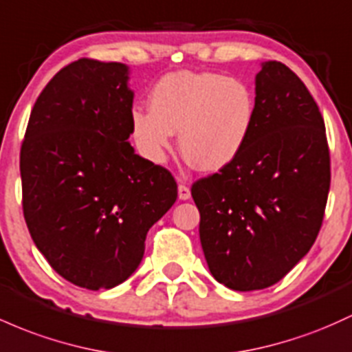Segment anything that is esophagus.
I'll use <instances>...</instances> for the list:
<instances>
[{
  "mask_svg": "<svg viewBox=\"0 0 352 352\" xmlns=\"http://www.w3.org/2000/svg\"><path fill=\"white\" fill-rule=\"evenodd\" d=\"M179 199L180 200H188V199H190V188H188V185H185L182 182L179 184Z\"/></svg>",
  "mask_w": 352,
  "mask_h": 352,
  "instance_id": "obj_1",
  "label": "esophagus"
}]
</instances>
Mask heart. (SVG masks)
I'll return each mask as SVG.
<instances>
[{"label":"heart","instance_id":"1","mask_svg":"<svg viewBox=\"0 0 352 352\" xmlns=\"http://www.w3.org/2000/svg\"><path fill=\"white\" fill-rule=\"evenodd\" d=\"M148 105L130 115L138 152L160 164L172 150L173 132H179L182 155L204 172H217L241 155L256 118L252 90L212 72L165 75L153 87Z\"/></svg>","mask_w":352,"mask_h":352}]
</instances>
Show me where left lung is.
<instances>
[{
	"label": "left lung",
	"instance_id": "8db88e82",
	"mask_svg": "<svg viewBox=\"0 0 352 352\" xmlns=\"http://www.w3.org/2000/svg\"><path fill=\"white\" fill-rule=\"evenodd\" d=\"M329 185L318 103L291 68L267 61L256 76V118L244 150L192 185L215 280L234 291L279 283L314 244Z\"/></svg>",
	"mask_w": 352,
	"mask_h": 352
}]
</instances>
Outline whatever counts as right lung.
Returning a JSON list of instances; mask_svg holds the SVG:
<instances>
[{
    "label": "right lung",
    "mask_w": 352,
    "mask_h": 352,
    "mask_svg": "<svg viewBox=\"0 0 352 352\" xmlns=\"http://www.w3.org/2000/svg\"><path fill=\"white\" fill-rule=\"evenodd\" d=\"M129 68L80 58L36 98L19 152L23 215L38 250L68 283L100 291L135 272L177 182L129 144Z\"/></svg>",
    "instance_id": "obj_1"
}]
</instances>
